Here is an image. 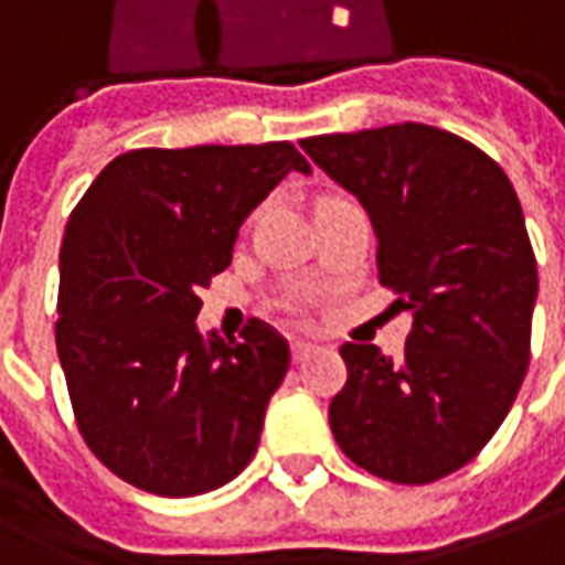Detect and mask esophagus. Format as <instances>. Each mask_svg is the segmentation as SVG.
Instances as JSON below:
<instances>
[{"mask_svg":"<svg viewBox=\"0 0 565 565\" xmlns=\"http://www.w3.org/2000/svg\"><path fill=\"white\" fill-rule=\"evenodd\" d=\"M318 352V347L315 343H306V340H294L290 343V355H294V362H306L309 355H315Z\"/></svg>","mask_w":565,"mask_h":565,"instance_id":"obj_1","label":"esophagus"}]
</instances>
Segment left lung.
Returning <instances> with one entry per match:
<instances>
[{
	"label": "left lung",
	"mask_w": 565,
	"mask_h": 565,
	"mask_svg": "<svg viewBox=\"0 0 565 565\" xmlns=\"http://www.w3.org/2000/svg\"><path fill=\"white\" fill-rule=\"evenodd\" d=\"M377 234L380 284L412 315L402 359L343 343L337 445L362 470L427 486L504 424L529 367L539 268L520 198L489 153L424 122L299 141Z\"/></svg>",
	"instance_id": "obj_1"
}]
</instances>
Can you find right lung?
I'll list each match as a JSON object with an SVG mask.
<instances>
[{"label": "right lung", "instance_id": "obj_1", "mask_svg": "<svg viewBox=\"0 0 565 565\" xmlns=\"http://www.w3.org/2000/svg\"><path fill=\"white\" fill-rule=\"evenodd\" d=\"M294 170L312 172L290 141L138 148L71 213L57 359L76 427L122 482L191 498L256 455L290 347L256 318L241 340L203 337L194 318L244 218Z\"/></svg>", "mask_w": 565, "mask_h": 565}]
</instances>
